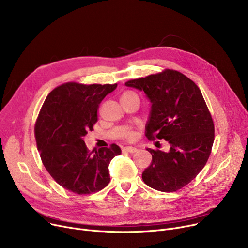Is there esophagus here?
Returning a JSON list of instances; mask_svg holds the SVG:
<instances>
[{"label":"esophagus","mask_w":248,"mask_h":248,"mask_svg":"<svg viewBox=\"0 0 248 248\" xmlns=\"http://www.w3.org/2000/svg\"><path fill=\"white\" fill-rule=\"evenodd\" d=\"M124 150L125 152L131 153V154H134V153H136V152L138 151V149L135 148V147H124Z\"/></svg>","instance_id":"obj_1"}]
</instances>
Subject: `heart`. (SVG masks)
<instances>
[{
  "label": "heart",
  "instance_id": "heart-1",
  "mask_svg": "<svg viewBox=\"0 0 248 248\" xmlns=\"http://www.w3.org/2000/svg\"><path fill=\"white\" fill-rule=\"evenodd\" d=\"M133 95H136L134 93H132V91H124V93L122 94L121 96V99L122 98H125V97H129V96H133ZM134 138V133H129L127 134V139H133Z\"/></svg>",
  "mask_w": 248,
  "mask_h": 248
}]
</instances>
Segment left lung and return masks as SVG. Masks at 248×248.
Instances as JSON below:
<instances>
[{
    "mask_svg": "<svg viewBox=\"0 0 248 248\" xmlns=\"http://www.w3.org/2000/svg\"><path fill=\"white\" fill-rule=\"evenodd\" d=\"M142 90L152 102L146 126L149 140H166L170 151L147 149L152 164L142 181L161 192L188 185L206 165L214 141V124L199 87L173 69L125 82Z\"/></svg>",
    "mask_w": 248,
    "mask_h": 248,
    "instance_id": "1",
    "label": "left lung"
}]
</instances>
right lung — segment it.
<instances>
[{
	"instance_id": "add662e5",
	"label": "right lung",
	"mask_w": 248,
	"mask_h": 248,
	"mask_svg": "<svg viewBox=\"0 0 248 248\" xmlns=\"http://www.w3.org/2000/svg\"><path fill=\"white\" fill-rule=\"evenodd\" d=\"M116 86L66 82L46 97L35 124L36 144L46 170L64 189L84 195L109 183L108 165L121 148L90 152L83 137L93 131L99 103Z\"/></svg>"
}]
</instances>
